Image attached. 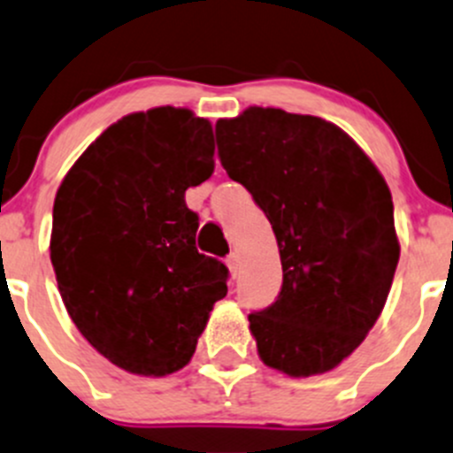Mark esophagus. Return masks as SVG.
<instances>
[{"label": "esophagus", "instance_id": "obj_1", "mask_svg": "<svg viewBox=\"0 0 453 453\" xmlns=\"http://www.w3.org/2000/svg\"><path fill=\"white\" fill-rule=\"evenodd\" d=\"M226 263H227V267H230V272H232V276H236V272H239V254H236V252H232V254H227V258H226Z\"/></svg>", "mask_w": 453, "mask_h": 453}]
</instances>
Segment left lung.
<instances>
[{"instance_id": "obj_1", "label": "left lung", "mask_w": 453, "mask_h": 453, "mask_svg": "<svg viewBox=\"0 0 453 453\" xmlns=\"http://www.w3.org/2000/svg\"><path fill=\"white\" fill-rule=\"evenodd\" d=\"M217 146L283 265L276 301L248 316L258 357L294 379L334 370L374 327L401 257L383 174L338 126L280 108L219 119Z\"/></svg>"}]
</instances>
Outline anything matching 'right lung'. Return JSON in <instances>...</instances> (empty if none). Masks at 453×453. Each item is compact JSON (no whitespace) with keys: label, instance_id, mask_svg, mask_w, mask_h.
<instances>
[{"label":"right lung","instance_id":"right-lung-1","mask_svg":"<svg viewBox=\"0 0 453 453\" xmlns=\"http://www.w3.org/2000/svg\"><path fill=\"white\" fill-rule=\"evenodd\" d=\"M208 119L161 105L101 133L61 181L50 261L70 319L121 370L165 376L190 363L227 267L196 250L186 190L214 173Z\"/></svg>","mask_w":453,"mask_h":453}]
</instances>
